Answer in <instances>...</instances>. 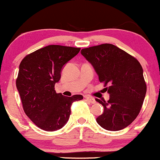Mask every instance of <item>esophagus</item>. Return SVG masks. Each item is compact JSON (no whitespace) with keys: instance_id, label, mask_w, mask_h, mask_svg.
<instances>
[{"instance_id":"1","label":"esophagus","mask_w":160,"mask_h":160,"mask_svg":"<svg viewBox=\"0 0 160 160\" xmlns=\"http://www.w3.org/2000/svg\"><path fill=\"white\" fill-rule=\"evenodd\" d=\"M86 99L87 100V101L89 102L92 103V104H94V103H96V100H95L94 98L92 97H90V96H86Z\"/></svg>"}]
</instances>
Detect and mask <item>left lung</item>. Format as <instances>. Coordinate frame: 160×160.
<instances>
[{"instance_id": "left-lung-1", "label": "left lung", "mask_w": 160, "mask_h": 160, "mask_svg": "<svg viewBox=\"0 0 160 160\" xmlns=\"http://www.w3.org/2000/svg\"><path fill=\"white\" fill-rule=\"evenodd\" d=\"M104 83L109 99H96L104 112L96 118L102 128L116 131L125 128L140 113L147 92L143 68L135 58L112 44H102L81 50Z\"/></svg>"}]
</instances>
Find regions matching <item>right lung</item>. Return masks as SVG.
<instances>
[{
  "mask_svg": "<svg viewBox=\"0 0 160 160\" xmlns=\"http://www.w3.org/2000/svg\"><path fill=\"white\" fill-rule=\"evenodd\" d=\"M80 50L51 45L28 54L21 61L16 85L22 108L32 122L44 131L62 128L69 120L72 103L83 99L82 95L68 97L54 90L63 66Z\"/></svg>",
  "mask_w": 160,
  "mask_h": 160,
  "instance_id": "obj_1",
  "label": "right lung"
}]
</instances>
